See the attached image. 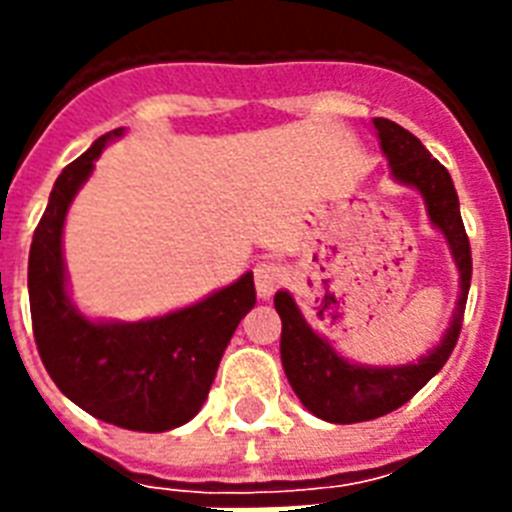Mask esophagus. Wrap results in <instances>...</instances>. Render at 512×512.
<instances>
[{"instance_id": "esophagus-1", "label": "esophagus", "mask_w": 512, "mask_h": 512, "mask_svg": "<svg viewBox=\"0 0 512 512\" xmlns=\"http://www.w3.org/2000/svg\"><path fill=\"white\" fill-rule=\"evenodd\" d=\"M284 284V271L276 263H257L255 265V289L260 300L273 297V292Z\"/></svg>"}]
</instances>
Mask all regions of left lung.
Masks as SVG:
<instances>
[{"label":"left lung","mask_w":512,"mask_h":512,"mask_svg":"<svg viewBox=\"0 0 512 512\" xmlns=\"http://www.w3.org/2000/svg\"><path fill=\"white\" fill-rule=\"evenodd\" d=\"M372 124L393 180L420 193L430 225L444 233L454 265L460 271V297L444 337L425 356L401 366H364L340 356L335 345L305 321L295 297L284 289L276 292L273 305L281 316V364L289 385L308 412L337 425L377 420L382 414L393 412L404 406L430 377L441 372L460 337L473 273L470 241L462 225L460 199L454 191L452 175L401 124L390 119H372Z\"/></svg>","instance_id":"obj_1"}]
</instances>
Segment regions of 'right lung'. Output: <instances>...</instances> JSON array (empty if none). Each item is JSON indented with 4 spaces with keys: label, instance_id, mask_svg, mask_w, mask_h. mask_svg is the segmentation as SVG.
<instances>
[{
    "label": "right lung",
    "instance_id": "right-lung-1",
    "mask_svg": "<svg viewBox=\"0 0 512 512\" xmlns=\"http://www.w3.org/2000/svg\"><path fill=\"white\" fill-rule=\"evenodd\" d=\"M124 127L98 138L60 172L28 255L31 324L42 364L60 393L103 422L164 433L193 420L207 401L239 321L255 308V281L244 273L204 300L143 321L84 316L68 295L63 225L95 159Z\"/></svg>",
    "mask_w": 512,
    "mask_h": 512
}]
</instances>
